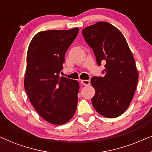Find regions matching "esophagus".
Instances as JSON below:
<instances>
[{"instance_id": "34e87169", "label": "esophagus", "mask_w": 152, "mask_h": 152, "mask_svg": "<svg viewBox=\"0 0 152 152\" xmlns=\"http://www.w3.org/2000/svg\"><path fill=\"white\" fill-rule=\"evenodd\" d=\"M81 82H82V84L84 85V86H88V85L90 84V81L88 80H81Z\"/></svg>"}]
</instances>
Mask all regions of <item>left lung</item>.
<instances>
[{
  "mask_svg": "<svg viewBox=\"0 0 152 152\" xmlns=\"http://www.w3.org/2000/svg\"><path fill=\"white\" fill-rule=\"evenodd\" d=\"M93 50L98 66L106 61L104 77H93L91 83L95 94L91 102L100 115L117 118L127 109L138 80L135 59L122 32L107 22H97L82 30Z\"/></svg>",
  "mask_w": 152,
  "mask_h": 152,
  "instance_id": "obj_1",
  "label": "left lung"
}]
</instances>
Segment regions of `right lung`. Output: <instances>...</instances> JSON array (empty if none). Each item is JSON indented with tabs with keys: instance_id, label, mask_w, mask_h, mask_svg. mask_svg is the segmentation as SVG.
I'll use <instances>...</instances> for the list:
<instances>
[{
	"instance_id": "right-lung-1",
	"label": "right lung",
	"mask_w": 152,
	"mask_h": 152,
	"mask_svg": "<svg viewBox=\"0 0 152 152\" xmlns=\"http://www.w3.org/2000/svg\"><path fill=\"white\" fill-rule=\"evenodd\" d=\"M79 28L37 33L27 53L24 86L31 104L45 120L64 124L75 113L80 85L59 77L66 52L77 36Z\"/></svg>"
}]
</instances>
